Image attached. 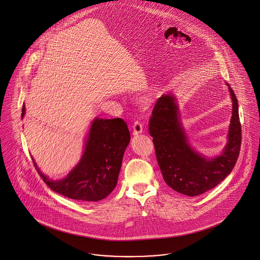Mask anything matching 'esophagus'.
<instances>
[{
	"instance_id": "34e87169",
	"label": "esophagus",
	"mask_w": 260,
	"mask_h": 260,
	"mask_svg": "<svg viewBox=\"0 0 260 260\" xmlns=\"http://www.w3.org/2000/svg\"><path fill=\"white\" fill-rule=\"evenodd\" d=\"M133 135L134 136H138V135H140V134H142V132H143V125L142 124H140L138 121H136L135 122V124L133 125Z\"/></svg>"
}]
</instances>
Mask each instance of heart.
<instances>
[{"instance_id": "b5f03b06", "label": "heart", "mask_w": 260, "mask_h": 260, "mask_svg": "<svg viewBox=\"0 0 260 260\" xmlns=\"http://www.w3.org/2000/svg\"><path fill=\"white\" fill-rule=\"evenodd\" d=\"M154 98V92H149L147 94H145L142 99H141V104L143 106H148L149 104L152 102Z\"/></svg>"}]
</instances>
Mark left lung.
Segmentation results:
<instances>
[{"label": "left lung", "mask_w": 260, "mask_h": 260, "mask_svg": "<svg viewBox=\"0 0 260 260\" xmlns=\"http://www.w3.org/2000/svg\"><path fill=\"white\" fill-rule=\"evenodd\" d=\"M226 86L232 100L227 143L221 154L212 158L200 154L190 145L174 94H162L154 106L149 121V134L153 137L162 177L178 193L189 197L204 194L219 184L236 165L242 129L238 100L229 84Z\"/></svg>", "instance_id": "obj_1"}]
</instances>
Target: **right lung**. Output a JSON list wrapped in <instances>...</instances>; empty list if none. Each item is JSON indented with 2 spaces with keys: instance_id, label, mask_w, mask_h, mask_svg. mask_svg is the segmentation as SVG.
<instances>
[{
  "instance_id": "1",
  "label": "right lung",
  "mask_w": 260,
  "mask_h": 260,
  "mask_svg": "<svg viewBox=\"0 0 260 260\" xmlns=\"http://www.w3.org/2000/svg\"><path fill=\"white\" fill-rule=\"evenodd\" d=\"M24 115L23 104L21 118ZM129 140L127 125L121 118H94L87 134L82 158L64 178L50 179L32 160L38 173L54 192L81 202H98L106 198L117 185Z\"/></svg>"
}]
</instances>
